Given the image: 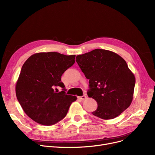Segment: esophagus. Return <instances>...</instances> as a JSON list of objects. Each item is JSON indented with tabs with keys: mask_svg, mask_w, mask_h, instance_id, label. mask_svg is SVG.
I'll return each instance as SVG.
<instances>
[{
	"mask_svg": "<svg viewBox=\"0 0 155 155\" xmlns=\"http://www.w3.org/2000/svg\"><path fill=\"white\" fill-rule=\"evenodd\" d=\"M79 99H81V100H82V101L85 100V99H87V96H85V95H82V96L80 97H79Z\"/></svg>",
	"mask_w": 155,
	"mask_h": 155,
	"instance_id": "34e87169",
	"label": "esophagus"
}]
</instances>
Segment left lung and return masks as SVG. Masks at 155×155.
I'll list each match as a JSON object with an SVG mask.
<instances>
[{
	"label": "left lung",
	"mask_w": 155,
	"mask_h": 155,
	"mask_svg": "<svg viewBox=\"0 0 155 155\" xmlns=\"http://www.w3.org/2000/svg\"><path fill=\"white\" fill-rule=\"evenodd\" d=\"M76 61L89 80L88 96L98 105L93 115L111 119L129 107L136 79L121 56L109 50L95 49L77 56Z\"/></svg>",
	"instance_id": "1"
}]
</instances>
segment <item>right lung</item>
Instances as JSON below:
<instances>
[{
    "mask_svg": "<svg viewBox=\"0 0 155 155\" xmlns=\"http://www.w3.org/2000/svg\"><path fill=\"white\" fill-rule=\"evenodd\" d=\"M75 61V55L48 52L32 54L24 63L15 85V94L23 110L31 119L51 126L66 116L77 97L65 94L61 77ZM57 86L63 87V91H55Z\"/></svg>",
    "mask_w": 155,
    "mask_h": 155,
    "instance_id": "obj_1",
    "label": "right lung"
}]
</instances>
